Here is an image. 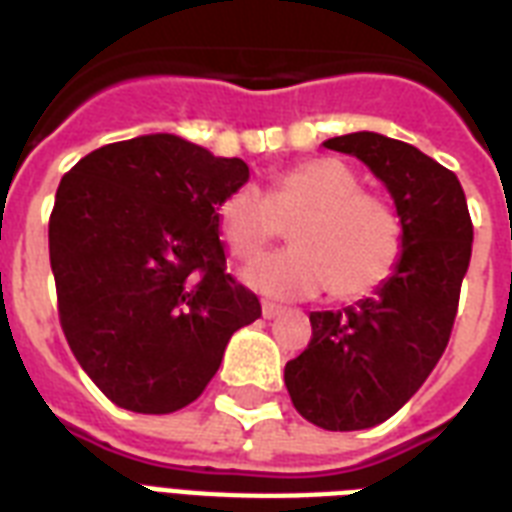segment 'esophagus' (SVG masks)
I'll return each mask as SVG.
<instances>
[{
	"label": "esophagus",
	"instance_id": "1",
	"mask_svg": "<svg viewBox=\"0 0 512 512\" xmlns=\"http://www.w3.org/2000/svg\"><path fill=\"white\" fill-rule=\"evenodd\" d=\"M284 313V308L276 303H263V316L265 319H276V316H281Z\"/></svg>",
	"mask_w": 512,
	"mask_h": 512
}]
</instances>
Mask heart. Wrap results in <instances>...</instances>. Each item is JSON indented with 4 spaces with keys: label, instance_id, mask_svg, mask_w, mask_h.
<instances>
[{
    "label": "heart",
    "instance_id": "b5f03b06",
    "mask_svg": "<svg viewBox=\"0 0 512 512\" xmlns=\"http://www.w3.org/2000/svg\"><path fill=\"white\" fill-rule=\"evenodd\" d=\"M292 249L260 257L244 284L265 297L300 300L329 292L358 300L396 271L404 228L396 209L361 193L356 175L337 159H311L281 172L268 193L233 188L217 207V223L233 257L252 260L292 223Z\"/></svg>",
    "mask_w": 512,
    "mask_h": 512
}]
</instances>
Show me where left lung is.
<instances>
[{"mask_svg": "<svg viewBox=\"0 0 512 512\" xmlns=\"http://www.w3.org/2000/svg\"><path fill=\"white\" fill-rule=\"evenodd\" d=\"M356 156L388 188L404 228L396 271L372 297L311 313L308 348L284 366L292 404L324 430H364L428 380L452 335L470 265L473 223L454 172L380 132L324 140Z\"/></svg>", "mask_w": 512, "mask_h": 512, "instance_id": "8db88e82", "label": "left lung"}]
</instances>
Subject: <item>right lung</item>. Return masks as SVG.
I'll use <instances>...</instances> for the list:
<instances>
[{"label":"right lung","instance_id":"obj_1","mask_svg":"<svg viewBox=\"0 0 512 512\" xmlns=\"http://www.w3.org/2000/svg\"><path fill=\"white\" fill-rule=\"evenodd\" d=\"M249 180L156 132L92 151L63 175L50 215L60 327L116 406L170 414L201 396L260 300L225 273L217 207Z\"/></svg>","mask_w":512,"mask_h":512}]
</instances>
